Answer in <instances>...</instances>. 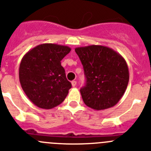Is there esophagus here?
Wrapping results in <instances>:
<instances>
[{"label": "esophagus", "mask_w": 151, "mask_h": 151, "mask_svg": "<svg viewBox=\"0 0 151 151\" xmlns=\"http://www.w3.org/2000/svg\"><path fill=\"white\" fill-rule=\"evenodd\" d=\"M71 85H72L73 87H74V86H76V85H77V82H76L75 81H73L72 82H71Z\"/></svg>", "instance_id": "1"}]
</instances>
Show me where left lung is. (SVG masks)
Returning a JSON list of instances; mask_svg holds the SVG:
<instances>
[{
    "label": "left lung",
    "instance_id": "1",
    "mask_svg": "<svg viewBox=\"0 0 151 151\" xmlns=\"http://www.w3.org/2000/svg\"><path fill=\"white\" fill-rule=\"evenodd\" d=\"M83 66L86 83L81 89L83 102L94 110L116 105L128 86L129 73L123 56L105 46L75 48Z\"/></svg>",
    "mask_w": 151,
    "mask_h": 151
}]
</instances>
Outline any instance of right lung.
<instances>
[{
    "label": "right lung",
    "instance_id": "obj_1",
    "mask_svg": "<svg viewBox=\"0 0 151 151\" xmlns=\"http://www.w3.org/2000/svg\"><path fill=\"white\" fill-rule=\"evenodd\" d=\"M70 47L55 43L36 46L24 55L19 77L23 91L34 104L52 109L65 100L71 88L61 61Z\"/></svg>",
    "mask_w": 151,
    "mask_h": 151
}]
</instances>
